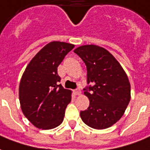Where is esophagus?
<instances>
[{"mask_svg": "<svg viewBox=\"0 0 150 150\" xmlns=\"http://www.w3.org/2000/svg\"><path fill=\"white\" fill-rule=\"evenodd\" d=\"M74 93H75V95H80L81 93V89L79 88H77L74 90Z\"/></svg>", "mask_w": 150, "mask_h": 150, "instance_id": "esophagus-1", "label": "esophagus"}]
</instances>
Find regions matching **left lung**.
Listing matches in <instances>:
<instances>
[{
    "instance_id": "1",
    "label": "left lung",
    "mask_w": 150,
    "mask_h": 150,
    "mask_svg": "<svg viewBox=\"0 0 150 150\" xmlns=\"http://www.w3.org/2000/svg\"><path fill=\"white\" fill-rule=\"evenodd\" d=\"M87 68V83L84 94L89 106L81 111L84 123L96 129L112 126L124 114L130 100V83L116 58L108 50L95 45H82L74 51Z\"/></svg>"
}]
</instances>
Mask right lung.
Returning a JSON list of instances; mask_svg holds the SVG:
<instances>
[{"mask_svg": "<svg viewBox=\"0 0 150 150\" xmlns=\"http://www.w3.org/2000/svg\"><path fill=\"white\" fill-rule=\"evenodd\" d=\"M74 45L61 41L47 44L32 59L19 86V100L24 115L38 129H51L64 120L72 91L59 82L57 67Z\"/></svg>", "mask_w": 150, "mask_h": 150, "instance_id": "obj_1", "label": "right lung"}]
</instances>
